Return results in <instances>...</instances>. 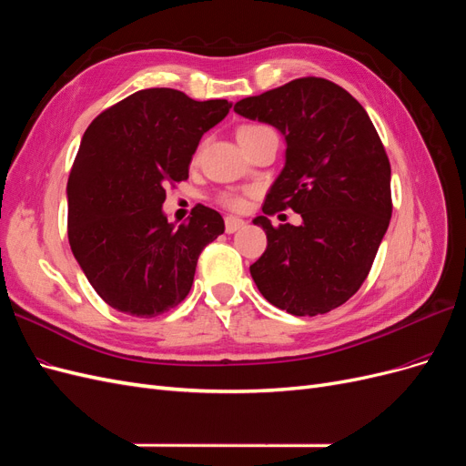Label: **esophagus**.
<instances>
[{
    "mask_svg": "<svg viewBox=\"0 0 466 466\" xmlns=\"http://www.w3.org/2000/svg\"><path fill=\"white\" fill-rule=\"evenodd\" d=\"M243 228H245V221H243V219L233 218V216L225 218V231H228L229 235L235 233V231H238V229H243Z\"/></svg>",
    "mask_w": 466,
    "mask_h": 466,
    "instance_id": "1",
    "label": "esophagus"
}]
</instances>
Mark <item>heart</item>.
<instances>
[{"label": "heart", "mask_w": 466, "mask_h": 466, "mask_svg": "<svg viewBox=\"0 0 466 466\" xmlns=\"http://www.w3.org/2000/svg\"><path fill=\"white\" fill-rule=\"evenodd\" d=\"M255 128H260V126H243V128H238V134L248 132V130H255ZM221 202L228 206V208H231V209H238V208L245 206L243 196H238V194H225L223 198H221Z\"/></svg>", "instance_id": "heart-1"}]
</instances>
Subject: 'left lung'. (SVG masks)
Listing matches in <instances>:
<instances>
[{
	"label": "left lung",
	"mask_w": 466,
	"mask_h": 466,
	"mask_svg": "<svg viewBox=\"0 0 466 466\" xmlns=\"http://www.w3.org/2000/svg\"><path fill=\"white\" fill-rule=\"evenodd\" d=\"M233 110L286 139V165L262 211L291 207L304 219L279 228L265 216L252 219L268 247L250 276L281 311L329 313L368 278L392 214L390 165L375 126L354 96L322 77L293 79Z\"/></svg>",
	"instance_id": "8db88e82"
}]
</instances>
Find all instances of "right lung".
Returning a JSON list of instances; mask_svg holds the SVG:
<instances>
[{"instance_id":"add662e5","label":"right lung","mask_w":466,"mask_h":466,"mask_svg":"<svg viewBox=\"0 0 466 466\" xmlns=\"http://www.w3.org/2000/svg\"><path fill=\"white\" fill-rule=\"evenodd\" d=\"M231 108L182 91H137L101 112L67 178V238L93 289L112 309L157 317L187 298L200 252L225 231L202 204L168 223L165 188L188 178L202 136Z\"/></svg>"}]
</instances>
